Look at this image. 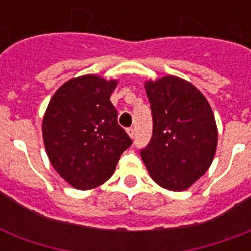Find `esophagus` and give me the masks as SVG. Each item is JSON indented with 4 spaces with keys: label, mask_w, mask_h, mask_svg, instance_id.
Returning a JSON list of instances; mask_svg holds the SVG:
<instances>
[{
    "label": "esophagus",
    "mask_w": 251,
    "mask_h": 251,
    "mask_svg": "<svg viewBox=\"0 0 251 251\" xmlns=\"http://www.w3.org/2000/svg\"><path fill=\"white\" fill-rule=\"evenodd\" d=\"M134 133H135V131H134L133 127H129V129H127V134L130 135V138H134Z\"/></svg>",
    "instance_id": "obj_1"
}]
</instances>
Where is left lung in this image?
I'll list each match as a JSON object with an SVG mask.
<instances>
[{"instance_id": "8db88e82", "label": "left lung", "mask_w": 251, "mask_h": 251, "mask_svg": "<svg viewBox=\"0 0 251 251\" xmlns=\"http://www.w3.org/2000/svg\"><path fill=\"white\" fill-rule=\"evenodd\" d=\"M146 92L153 127L142 160L157 185L186 190L214 160L218 130L212 109L201 91L177 76L147 82Z\"/></svg>"}]
</instances>
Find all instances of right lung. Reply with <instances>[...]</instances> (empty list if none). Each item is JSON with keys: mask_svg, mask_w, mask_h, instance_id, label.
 <instances>
[{"mask_svg": "<svg viewBox=\"0 0 251 251\" xmlns=\"http://www.w3.org/2000/svg\"><path fill=\"white\" fill-rule=\"evenodd\" d=\"M116 86V80L92 74L70 79L53 95L45 112L43 138L49 160L79 190L105 182L133 143L109 100Z\"/></svg>", "mask_w": 251, "mask_h": 251, "instance_id": "add662e5", "label": "right lung"}]
</instances>
